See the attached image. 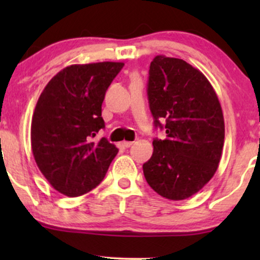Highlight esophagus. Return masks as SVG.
I'll return each instance as SVG.
<instances>
[{
	"mask_svg": "<svg viewBox=\"0 0 260 260\" xmlns=\"http://www.w3.org/2000/svg\"><path fill=\"white\" fill-rule=\"evenodd\" d=\"M132 144H133V142H126V140H124V142H122V145H123L124 148L132 147Z\"/></svg>",
	"mask_w": 260,
	"mask_h": 260,
	"instance_id": "1",
	"label": "esophagus"
}]
</instances>
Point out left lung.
<instances>
[{"instance_id":"left-lung-1","label":"left lung","mask_w":260,"mask_h":260,"mask_svg":"<svg viewBox=\"0 0 260 260\" xmlns=\"http://www.w3.org/2000/svg\"><path fill=\"white\" fill-rule=\"evenodd\" d=\"M148 99L155 127L166 138L154 139L143 165L145 180L157 194L183 201L202 189L221 159L225 123L220 101L201 71L181 58L156 56L150 63Z\"/></svg>"}]
</instances>
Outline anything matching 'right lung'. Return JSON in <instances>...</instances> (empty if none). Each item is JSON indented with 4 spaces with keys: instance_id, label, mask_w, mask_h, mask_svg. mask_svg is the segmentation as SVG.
<instances>
[{
    "instance_id": "obj_1",
    "label": "right lung",
    "mask_w": 260,
    "mask_h": 260,
    "mask_svg": "<svg viewBox=\"0 0 260 260\" xmlns=\"http://www.w3.org/2000/svg\"><path fill=\"white\" fill-rule=\"evenodd\" d=\"M122 62L72 64L47 83L31 120V150L49 183L67 197L90 192L105 177L118 149L94 137L105 92L122 70Z\"/></svg>"
}]
</instances>
